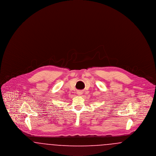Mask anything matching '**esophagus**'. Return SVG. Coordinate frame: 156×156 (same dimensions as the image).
I'll use <instances>...</instances> for the list:
<instances>
[{
  "instance_id": "1",
  "label": "esophagus",
  "mask_w": 156,
  "mask_h": 156,
  "mask_svg": "<svg viewBox=\"0 0 156 156\" xmlns=\"http://www.w3.org/2000/svg\"><path fill=\"white\" fill-rule=\"evenodd\" d=\"M77 94H78V95H81V94H82L81 91H80V90H79V91H78V92H77Z\"/></svg>"
}]
</instances>
